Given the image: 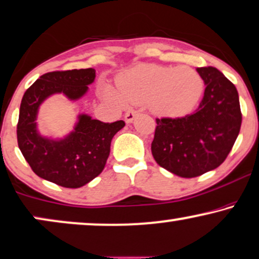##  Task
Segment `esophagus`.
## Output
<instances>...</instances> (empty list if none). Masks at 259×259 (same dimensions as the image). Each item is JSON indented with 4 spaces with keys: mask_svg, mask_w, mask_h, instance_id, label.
<instances>
[{
    "mask_svg": "<svg viewBox=\"0 0 259 259\" xmlns=\"http://www.w3.org/2000/svg\"><path fill=\"white\" fill-rule=\"evenodd\" d=\"M136 116H137V111L129 110V111H126L125 116H124V119H125L126 123H133V120L135 119Z\"/></svg>",
    "mask_w": 259,
    "mask_h": 259,
    "instance_id": "34e87169",
    "label": "esophagus"
}]
</instances>
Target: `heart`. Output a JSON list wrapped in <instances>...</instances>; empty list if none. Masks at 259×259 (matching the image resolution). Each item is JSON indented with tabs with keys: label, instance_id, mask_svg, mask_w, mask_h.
Segmentation results:
<instances>
[{
	"label": "heart",
	"instance_id": "b5f03b06",
	"mask_svg": "<svg viewBox=\"0 0 259 259\" xmlns=\"http://www.w3.org/2000/svg\"><path fill=\"white\" fill-rule=\"evenodd\" d=\"M119 90L105 83L101 97L114 106L146 104L154 114L179 118L192 112L204 91L201 74L190 67L143 64L118 81Z\"/></svg>",
	"mask_w": 259,
	"mask_h": 259
}]
</instances>
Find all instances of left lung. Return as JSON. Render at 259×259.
<instances>
[{"mask_svg": "<svg viewBox=\"0 0 259 259\" xmlns=\"http://www.w3.org/2000/svg\"><path fill=\"white\" fill-rule=\"evenodd\" d=\"M204 81V96L195 113L156 119L152 154L165 169L183 178L212 171L227 158L240 132L239 94L214 67L196 68Z\"/></svg>", "mask_w": 259, "mask_h": 259, "instance_id": "8db88e82", "label": "left lung"}]
</instances>
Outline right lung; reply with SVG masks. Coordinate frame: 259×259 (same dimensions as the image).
<instances>
[{
    "label": "right lung",
    "mask_w": 259,
    "mask_h": 259,
    "mask_svg": "<svg viewBox=\"0 0 259 259\" xmlns=\"http://www.w3.org/2000/svg\"><path fill=\"white\" fill-rule=\"evenodd\" d=\"M94 80L93 68L52 71L41 75L22 97L16 129L19 148L35 175L63 188H81L103 172L111 141L125 123H103L80 113L73 130L55 139L39 132V109L55 94L70 101L81 99Z\"/></svg>",
    "instance_id": "obj_1"
}]
</instances>
